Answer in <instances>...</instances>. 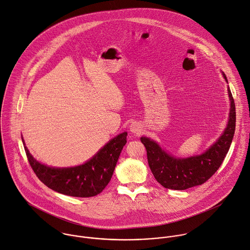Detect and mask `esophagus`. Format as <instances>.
<instances>
[{"label": "esophagus", "instance_id": "obj_1", "mask_svg": "<svg viewBox=\"0 0 250 250\" xmlns=\"http://www.w3.org/2000/svg\"><path fill=\"white\" fill-rule=\"evenodd\" d=\"M129 129L132 133H140L141 132V125L138 124V123H132L129 126Z\"/></svg>", "mask_w": 250, "mask_h": 250}]
</instances>
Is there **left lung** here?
<instances>
[{
	"mask_svg": "<svg viewBox=\"0 0 250 250\" xmlns=\"http://www.w3.org/2000/svg\"><path fill=\"white\" fill-rule=\"evenodd\" d=\"M223 77L227 81L224 73ZM228 95L231 105L227 126L216 142L202 154L187 158L175 157L162 150L153 140L141 137V142L147 150L150 171L162 187L185 190L203 185L220 167L231 146L236 128V106L229 87Z\"/></svg>",
	"mask_w": 250,
	"mask_h": 250,
	"instance_id": "8db88e82",
	"label": "left lung"
}]
</instances>
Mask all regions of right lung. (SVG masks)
<instances>
[{
    "label": "right lung",
    "mask_w": 250,
    "mask_h": 250,
    "mask_svg": "<svg viewBox=\"0 0 250 250\" xmlns=\"http://www.w3.org/2000/svg\"><path fill=\"white\" fill-rule=\"evenodd\" d=\"M126 132L119 134L86 163L68 168L42 164L26 146L24 148L32 169L46 187L64 195L86 198L100 194L110 182L121 151L126 144Z\"/></svg>",
    "instance_id": "add662e5"
}]
</instances>
